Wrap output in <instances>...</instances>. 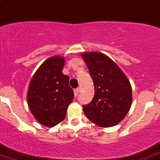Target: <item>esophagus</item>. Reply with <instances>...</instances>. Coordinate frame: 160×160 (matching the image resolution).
<instances>
[{
    "label": "esophagus",
    "mask_w": 160,
    "mask_h": 160,
    "mask_svg": "<svg viewBox=\"0 0 160 160\" xmlns=\"http://www.w3.org/2000/svg\"><path fill=\"white\" fill-rule=\"evenodd\" d=\"M80 90H81V88H80V87H78V88H77V89H75V90H74V95H75V96H77V95L79 93V92H80Z\"/></svg>",
    "instance_id": "1"
}]
</instances>
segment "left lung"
<instances>
[{
	"label": "left lung",
	"mask_w": 160,
	"mask_h": 160,
	"mask_svg": "<svg viewBox=\"0 0 160 160\" xmlns=\"http://www.w3.org/2000/svg\"><path fill=\"white\" fill-rule=\"evenodd\" d=\"M82 57L94 84L93 100L83 105L88 119L102 128L121 122L132 105L130 82L109 57L101 52H86Z\"/></svg>",
	"instance_id": "left-lung-1"
}]
</instances>
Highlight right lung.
<instances>
[{
    "mask_svg": "<svg viewBox=\"0 0 160 160\" xmlns=\"http://www.w3.org/2000/svg\"><path fill=\"white\" fill-rule=\"evenodd\" d=\"M65 59L53 56L41 64L28 86L27 100L29 109L38 122L54 127L65 119L74 92L69 77L62 74Z\"/></svg>",
    "mask_w": 160,
    "mask_h": 160,
    "instance_id": "obj_1",
    "label": "right lung"
}]
</instances>
